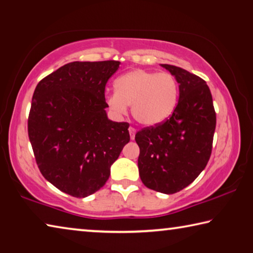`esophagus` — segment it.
<instances>
[{
	"label": "esophagus",
	"mask_w": 253,
	"mask_h": 253,
	"mask_svg": "<svg viewBox=\"0 0 253 253\" xmlns=\"http://www.w3.org/2000/svg\"><path fill=\"white\" fill-rule=\"evenodd\" d=\"M129 135H130V139L131 140H134L135 139V135H136V129L135 128H132V127H129Z\"/></svg>",
	"instance_id": "34e87169"
}]
</instances>
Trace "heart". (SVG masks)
I'll return each mask as SVG.
<instances>
[{
	"instance_id": "obj_1",
	"label": "heart",
	"mask_w": 253,
	"mask_h": 253,
	"mask_svg": "<svg viewBox=\"0 0 253 253\" xmlns=\"http://www.w3.org/2000/svg\"><path fill=\"white\" fill-rule=\"evenodd\" d=\"M115 92L106 104L118 118L126 116L131 106L132 116L140 125L154 127L172 116L177 105L178 84L169 72L135 69L115 80Z\"/></svg>"
}]
</instances>
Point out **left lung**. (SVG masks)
Returning a JSON list of instances; mask_svg holds the SVG:
<instances>
[{"mask_svg": "<svg viewBox=\"0 0 253 253\" xmlns=\"http://www.w3.org/2000/svg\"><path fill=\"white\" fill-rule=\"evenodd\" d=\"M178 84V102L172 116L135 136L138 170L144 185L173 194L194 181L212 152L216 117L207 83L182 68L161 65Z\"/></svg>", "mask_w": 253, "mask_h": 253, "instance_id": "left-lung-1", "label": "left lung"}]
</instances>
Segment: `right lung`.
Here are the masks:
<instances>
[{
  "label": "right lung",
  "instance_id": "add662e5",
  "mask_svg": "<svg viewBox=\"0 0 253 253\" xmlns=\"http://www.w3.org/2000/svg\"><path fill=\"white\" fill-rule=\"evenodd\" d=\"M119 61H74L38 84L28 132L41 174L60 191L85 198L105 185L129 142V124L110 121L105 99Z\"/></svg>",
  "mask_w": 253,
  "mask_h": 253
}]
</instances>
